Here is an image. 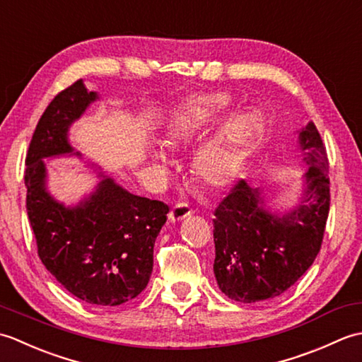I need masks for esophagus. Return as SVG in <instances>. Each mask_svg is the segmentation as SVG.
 I'll return each instance as SVG.
<instances>
[{
  "instance_id": "34e87169",
  "label": "esophagus",
  "mask_w": 362,
  "mask_h": 362,
  "mask_svg": "<svg viewBox=\"0 0 362 362\" xmlns=\"http://www.w3.org/2000/svg\"><path fill=\"white\" fill-rule=\"evenodd\" d=\"M191 213H193V210H191L187 204H177V205L173 206L171 211H169L168 218L171 222H177V221H182V219L188 218Z\"/></svg>"
}]
</instances>
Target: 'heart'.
I'll return each mask as SVG.
<instances>
[{
    "label": "heart",
    "instance_id": "b5f03b06",
    "mask_svg": "<svg viewBox=\"0 0 362 362\" xmlns=\"http://www.w3.org/2000/svg\"><path fill=\"white\" fill-rule=\"evenodd\" d=\"M230 105L226 95L197 96L180 107L171 127L168 130V143H183L196 135L206 122L224 112ZM259 129V118L253 112H243L226 122L210 141H206L194 158V171L209 185H222L236 171L243 151ZM161 157V156H157Z\"/></svg>",
    "mask_w": 362,
    "mask_h": 362
}]
</instances>
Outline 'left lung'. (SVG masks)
Instances as JSON below:
<instances>
[{
	"instance_id": "8db88e82",
	"label": "left lung",
	"mask_w": 362,
	"mask_h": 362,
	"mask_svg": "<svg viewBox=\"0 0 362 362\" xmlns=\"http://www.w3.org/2000/svg\"><path fill=\"white\" fill-rule=\"evenodd\" d=\"M303 151L305 193L294 210L271 214L258 189L244 179L214 210V275L224 294L243 303L283 294L314 263L324 241L329 211L325 144L314 122L298 135Z\"/></svg>"
}]
</instances>
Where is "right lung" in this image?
I'll list each match as a JSON object with an SVG mask.
<instances>
[{"label": "right lung", "instance_id": "add662e5", "mask_svg": "<svg viewBox=\"0 0 362 362\" xmlns=\"http://www.w3.org/2000/svg\"><path fill=\"white\" fill-rule=\"evenodd\" d=\"M96 98L76 81L46 107L26 153V210L38 257L56 280L83 302L117 306L148 286L169 206L127 193L110 177L74 209L46 193L42 160L73 151L68 127Z\"/></svg>", "mask_w": 362, "mask_h": 362}]
</instances>
